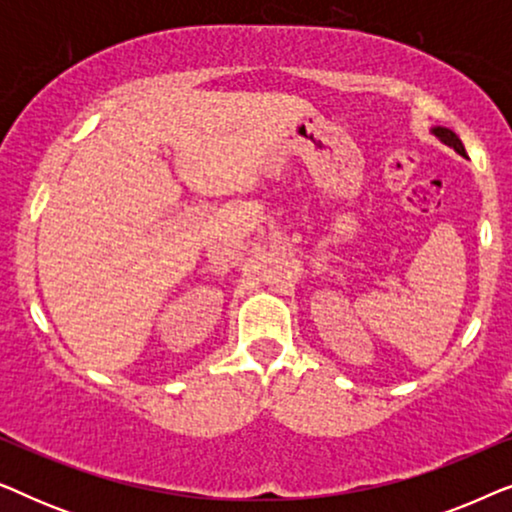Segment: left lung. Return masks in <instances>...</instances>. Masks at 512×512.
<instances>
[{
	"label": "left lung",
	"instance_id": "1",
	"mask_svg": "<svg viewBox=\"0 0 512 512\" xmlns=\"http://www.w3.org/2000/svg\"><path fill=\"white\" fill-rule=\"evenodd\" d=\"M431 132H433V135H436V137L440 139V142L447 144V146H452V149L457 151L459 156H466V149H464V144H461V139H459L457 135H454V132H452L450 128H433Z\"/></svg>",
	"mask_w": 512,
	"mask_h": 512
}]
</instances>
